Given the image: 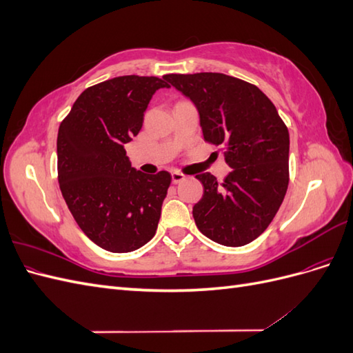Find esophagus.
Returning <instances> with one entry per match:
<instances>
[{"mask_svg": "<svg viewBox=\"0 0 353 353\" xmlns=\"http://www.w3.org/2000/svg\"><path fill=\"white\" fill-rule=\"evenodd\" d=\"M170 176H172L174 184H178V183H181V181L185 179V175L183 172H179V170H174V172L170 174Z\"/></svg>", "mask_w": 353, "mask_h": 353, "instance_id": "obj_1", "label": "esophagus"}]
</instances>
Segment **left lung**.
I'll list each match as a JSON object with an SVG mask.
<instances>
[{
	"label": "left lung",
	"mask_w": 353,
	"mask_h": 353,
	"mask_svg": "<svg viewBox=\"0 0 353 353\" xmlns=\"http://www.w3.org/2000/svg\"><path fill=\"white\" fill-rule=\"evenodd\" d=\"M170 85L196 104L205 141L223 145L231 172L222 183L196 178L203 197L193 208L201 234L230 248L268 228L288 187V130L272 101L253 83L223 73H169Z\"/></svg>",
	"instance_id": "8db88e82"
}]
</instances>
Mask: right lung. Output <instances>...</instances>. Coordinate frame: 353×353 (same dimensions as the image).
Returning <instances> with one entry per match:
<instances>
[{"label":"right lung","instance_id":"1","mask_svg":"<svg viewBox=\"0 0 353 353\" xmlns=\"http://www.w3.org/2000/svg\"><path fill=\"white\" fill-rule=\"evenodd\" d=\"M165 78L126 74L85 90L57 135V174L66 205L91 241L113 253L140 249L157 230L170 174L131 168L125 144Z\"/></svg>","mask_w":353,"mask_h":353}]
</instances>
